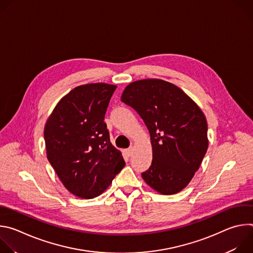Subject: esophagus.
<instances>
[{"mask_svg": "<svg viewBox=\"0 0 253 253\" xmlns=\"http://www.w3.org/2000/svg\"><path fill=\"white\" fill-rule=\"evenodd\" d=\"M133 151H134V147H133V146L129 147V148L126 150V152H127V154H128V156H131V155L133 154Z\"/></svg>", "mask_w": 253, "mask_h": 253, "instance_id": "1", "label": "esophagus"}]
</instances>
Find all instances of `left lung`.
I'll return each instance as SVG.
<instances>
[{"mask_svg":"<svg viewBox=\"0 0 253 253\" xmlns=\"http://www.w3.org/2000/svg\"><path fill=\"white\" fill-rule=\"evenodd\" d=\"M121 101L146 124L153 159L142 178L160 194L183 190L199 169L208 148L207 121L199 106L179 87L160 79L130 83Z\"/></svg>","mask_w":253,"mask_h":253,"instance_id":"obj_1","label":"left lung"}]
</instances>
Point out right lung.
<instances>
[{
	"mask_svg": "<svg viewBox=\"0 0 253 253\" xmlns=\"http://www.w3.org/2000/svg\"><path fill=\"white\" fill-rule=\"evenodd\" d=\"M116 88L106 83L78 86L58 102L46 122L47 158L63 185L77 197L100 195L125 166L104 122Z\"/></svg>",
	"mask_w": 253,
	"mask_h": 253,
	"instance_id": "add662e5",
	"label": "right lung"
}]
</instances>
